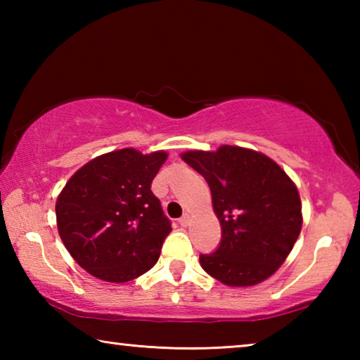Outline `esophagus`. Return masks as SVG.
Wrapping results in <instances>:
<instances>
[{"label": "esophagus", "instance_id": "obj_1", "mask_svg": "<svg viewBox=\"0 0 360 360\" xmlns=\"http://www.w3.org/2000/svg\"><path fill=\"white\" fill-rule=\"evenodd\" d=\"M179 224L182 225V227H187V225L191 224V214H188V212H186V214L179 219Z\"/></svg>", "mask_w": 360, "mask_h": 360}]
</instances>
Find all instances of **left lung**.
<instances>
[{
    "mask_svg": "<svg viewBox=\"0 0 360 360\" xmlns=\"http://www.w3.org/2000/svg\"><path fill=\"white\" fill-rule=\"evenodd\" d=\"M182 160L211 188L222 241L200 265L230 288L270 278L288 259L302 230V202L284 169L262 152L224 144L217 150H186Z\"/></svg>",
    "mask_w": 360,
    "mask_h": 360,
    "instance_id": "left-lung-1",
    "label": "left lung"
}]
</instances>
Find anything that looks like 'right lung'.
Listing matches in <instances>:
<instances>
[{
  "instance_id": "add662e5",
  "label": "right lung",
  "mask_w": 360,
  "mask_h": 360,
  "mask_svg": "<svg viewBox=\"0 0 360 360\" xmlns=\"http://www.w3.org/2000/svg\"><path fill=\"white\" fill-rule=\"evenodd\" d=\"M167 157L165 150L143 154L133 148L108 152L79 168L62 188L58 235L92 276L127 283L157 264L172 224L150 184Z\"/></svg>"
}]
</instances>
